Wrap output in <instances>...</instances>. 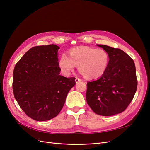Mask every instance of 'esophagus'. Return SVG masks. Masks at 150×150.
I'll return each instance as SVG.
<instances>
[{
  "mask_svg": "<svg viewBox=\"0 0 150 150\" xmlns=\"http://www.w3.org/2000/svg\"><path fill=\"white\" fill-rule=\"evenodd\" d=\"M75 81V83H78L80 82V81H81V80L80 79H78V78H76Z\"/></svg>",
  "mask_w": 150,
  "mask_h": 150,
  "instance_id": "obj_1",
  "label": "esophagus"
}]
</instances>
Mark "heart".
Listing matches in <instances>:
<instances>
[{"mask_svg": "<svg viewBox=\"0 0 150 150\" xmlns=\"http://www.w3.org/2000/svg\"><path fill=\"white\" fill-rule=\"evenodd\" d=\"M109 55L103 49L88 47H76L71 49L69 56L62 54L59 66L65 75H69L79 66V70L89 79H97L105 72L109 63Z\"/></svg>", "mask_w": 150, "mask_h": 150, "instance_id": "b5f03b06", "label": "heart"}]
</instances>
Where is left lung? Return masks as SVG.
Returning <instances> with one entry per match:
<instances>
[{"instance_id":"obj_1","label":"left lung","mask_w":150,"mask_h":150,"mask_svg":"<svg viewBox=\"0 0 150 150\" xmlns=\"http://www.w3.org/2000/svg\"><path fill=\"white\" fill-rule=\"evenodd\" d=\"M97 45L108 53V66L100 79L87 83L86 99L95 113L113 116L125 111L133 99L137 88L135 64L120 49Z\"/></svg>"}]
</instances>
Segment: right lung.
<instances>
[{
  "label": "right lung",
  "instance_id": "1",
  "mask_svg": "<svg viewBox=\"0 0 150 150\" xmlns=\"http://www.w3.org/2000/svg\"><path fill=\"white\" fill-rule=\"evenodd\" d=\"M56 45L29 50L16 64L13 91L24 112L38 121L50 120L61 112L75 78L59 75Z\"/></svg>",
  "mask_w": 150,
  "mask_h": 150
}]
</instances>
